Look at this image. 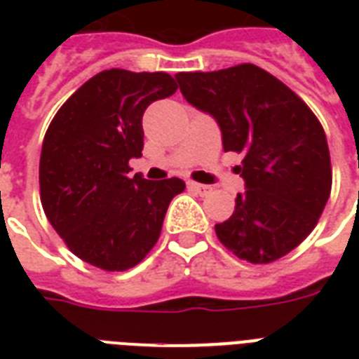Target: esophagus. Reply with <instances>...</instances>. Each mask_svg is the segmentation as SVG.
<instances>
[{
  "instance_id": "obj_1",
  "label": "esophagus",
  "mask_w": 359,
  "mask_h": 359,
  "mask_svg": "<svg viewBox=\"0 0 359 359\" xmlns=\"http://www.w3.org/2000/svg\"><path fill=\"white\" fill-rule=\"evenodd\" d=\"M188 188L194 191H197L199 196H208V194L212 191V188H210V186L199 184V182H194V180H190V182H188Z\"/></svg>"
}]
</instances>
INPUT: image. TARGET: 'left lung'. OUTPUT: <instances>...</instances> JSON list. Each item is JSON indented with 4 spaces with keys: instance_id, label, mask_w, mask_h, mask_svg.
I'll return each instance as SVG.
<instances>
[{
    "instance_id": "obj_1",
    "label": "left lung",
    "mask_w": 359,
    "mask_h": 359,
    "mask_svg": "<svg viewBox=\"0 0 359 359\" xmlns=\"http://www.w3.org/2000/svg\"><path fill=\"white\" fill-rule=\"evenodd\" d=\"M191 106L218 121L225 151L244 154L235 212L216 236L238 259L268 264L309 236L332 191V162L317 115L261 67L175 74Z\"/></svg>"
}]
</instances>
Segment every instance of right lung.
Instances as JSON below:
<instances>
[{
	"mask_svg": "<svg viewBox=\"0 0 359 359\" xmlns=\"http://www.w3.org/2000/svg\"><path fill=\"white\" fill-rule=\"evenodd\" d=\"M168 72L102 70L67 98L42 141L39 184L48 222L76 257L106 272L140 264L160 238L184 180L130 177L143 111L171 97Z\"/></svg>",
	"mask_w": 359,
	"mask_h": 359,
	"instance_id": "obj_1",
	"label": "right lung"
}]
</instances>
